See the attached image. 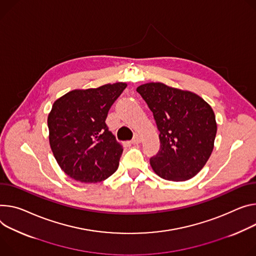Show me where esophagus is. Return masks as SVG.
Returning <instances> with one entry per match:
<instances>
[{
	"label": "esophagus",
	"instance_id": "esophagus-1",
	"mask_svg": "<svg viewBox=\"0 0 256 256\" xmlns=\"http://www.w3.org/2000/svg\"><path fill=\"white\" fill-rule=\"evenodd\" d=\"M141 141H142V136H141L140 134H136L134 136V138H132V140L130 141V143L134 144V145H136V144H140Z\"/></svg>",
	"mask_w": 256,
	"mask_h": 256
}]
</instances>
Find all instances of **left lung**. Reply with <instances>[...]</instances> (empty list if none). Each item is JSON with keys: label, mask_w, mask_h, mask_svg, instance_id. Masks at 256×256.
Returning <instances> with one entry per match:
<instances>
[{"label": "left lung", "mask_w": 256, "mask_h": 256, "mask_svg": "<svg viewBox=\"0 0 256 256\" xmlns=\"http://www.w3.org/2000/svg\"><path fill=\"white\" fill-rule=\"evenodd\" d=\"M136 92L153 113L160 148L150 158L153 170L174 182L195 176L214 150L216 122L212 108L188 90L161 82L145 84Z\"/></svg>", "instance_id": "obj_1"}]
</instances>
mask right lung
<instances>
[{"mask_svg": "<svg viewBox=\"0 0 256 256\" xmlns=\"http://www.w3.org/2000/svg\"><path fill=\"white\" fill-rule=\"evenodd\" d=\"M126 84L74 90L55 101L48 116L49 140L61 170L82 182H98L113 174L122 147L106 124L108 111Z\"/></svg>", "mask_w": 256, "mask_h": 256, "instance_id": "1", "label": "right lung"}]
</instances>
